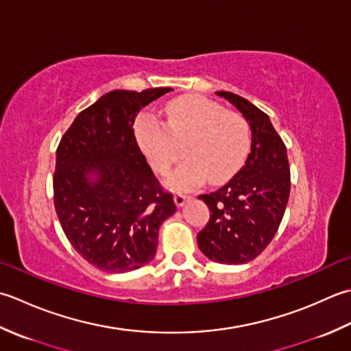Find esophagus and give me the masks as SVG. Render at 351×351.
Instances as JSON below:
<instances>
[{
  "label": "esophagus",
  "mask_w": 351,
  "mask_h": 351,
  "mask_svg": "<svg viewBox=\"0 0 351 351\" xmlns=\"http://www.w3.org/2000/svg\"><path fill=\"white\" fill-rule=\"evenodd\" d=\"M192 197L191 195H188V194H183V192H176L174 194V202H176V204L178 206V207H182L186 202H188V199H191Z\"/></svg>",
  "instance_id": "34e87169"
}]
</instances>
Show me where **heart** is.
I'll return each instance as SVG.
<instances>
[{
  "instance_id": "obj_1",
  "label": "heart",
  "mask_w": 351,
  "mask_h": 351,
  "mask_svg": "<svg viewBox=\"0 0 351 351\" xmlns=\"http://www.w3.org/2000/svg\"><path fill=\"white\" fill-rule=\"evenodd\" d=\"M134 136L149 165L167 174L182 156L186 159L168 177V186L184 191L206 180L221 184L238 173L250 152L252 134L245 118L226 110L203 95H182L165 106V123L144 113Z\"/></svg>"
}]
</instances>
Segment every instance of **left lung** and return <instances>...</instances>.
<instances>
[{
  "mask_svg": "<svg viewBox=\"0 0 351 351\" xmlns=\"http://www.w3.org/2000/svg\"><path fill=\"white\" fill-rule=\"evenodd\" d=\"M234 104L252 128V152L230 182L198 198L210 218L198 233V247L213 262L239 265L256 259L282 223L291 189L285 142L265 112L232 92H217Z\"/></svg>",
  "mask_w": 351,
  "mask_h": 351,
  "instance_id": "left-lung-1",
  "label": "left lung"
}]
</instances>
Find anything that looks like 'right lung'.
<instances>
[{
    "instance_id": "1",
    "label": "right lung",
    "mask_w": 351,
    "mask_h": 351,
    "mask_svg": "<svg viewBox=\"0 0 351 351\" xmlns=\"http://www.w3.org/2000/svg\"><path fill=\"white\" fill-rule=\"evenodd\" d=\"M171 88L112 90L78 113L57 147L54 207L71 245L106 273L153 261L159 227L176 212L134 136V119ZM88 173H97L90 185Z\"/></svg>"
}]
</instances>
